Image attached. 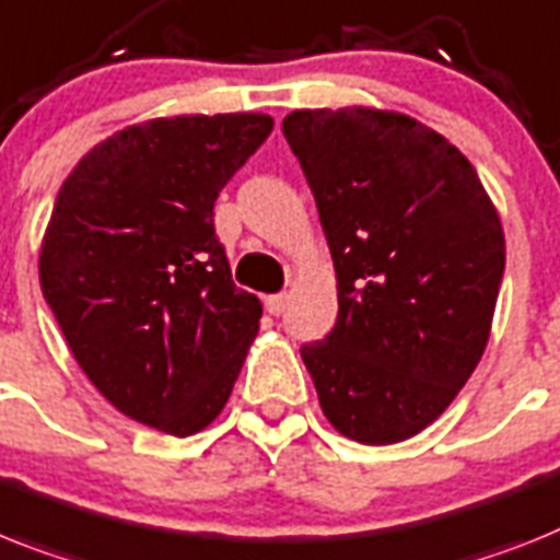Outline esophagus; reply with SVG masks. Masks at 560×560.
I'll return each mask as SVG.
<instances>
[{"instance_id": "esophagus-1", "label": "esophagus", "mask_w": 560, "mask_h": 560, "mask_svg": "<svg viewBox=\"0 0 560 560\" xmlns=\"http://www.w3.org/2000/svg\"><path fill=\"white\" fill-rule=\"evenodd\" d=\"M265 307H267V313H270V316H279V313H284V307H288V295H284V293L267 295Z\"/></svg>"}]
</instances>
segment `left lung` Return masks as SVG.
I'll list each match as a JSON object with an SVG mask.
<instances>
[{"label": "left lung", "mask_w": 560, "mask_h": 560, "mask_svg": "<svg viewBox=\"0 0 560 560\" xmlns=\"http://www.w3.org/2000/svg\"><path fill=\"white\" fill-rule=\"evenodd\" d=\"M316 196L338 318L302 347L324 416L359 444L412 439L447 410L490 341L504 230L462 150L396 110L281 121Z\"/></svg>", "instance_id": "8db88e82"}]
</instances>
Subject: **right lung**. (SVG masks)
Returning <instances> with one entry per match:
<instances>
[{"label":"right lung","mask_w":560,"mask_h":560,"mask_svg":"<svg viewBox=\"0 0 560 560\" xmlns=\"http://www.w3.org/2000/svg\"><path fill=\"white\" fill-rule=\"evenodd\" d=\"M272 130L265 113L173 116L107 136L73 167L39 281L93 387L185 439L224 410L261 302L230 279L213 205Z\"/></svg>","instance_id":"obj_1"}]
</instances>
